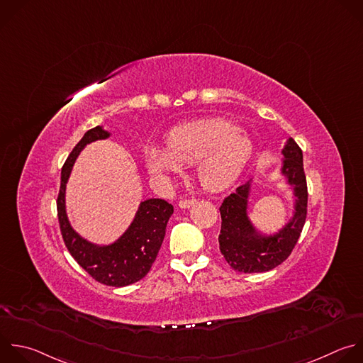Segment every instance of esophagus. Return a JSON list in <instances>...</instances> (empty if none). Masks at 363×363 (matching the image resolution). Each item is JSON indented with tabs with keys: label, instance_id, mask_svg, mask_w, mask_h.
I'll return each mask as SVG.
<instances>
[{
	"label": "esophagus",
	"instance_id": "1",
	"mask_svg": "<svg viewBox=\"0 0 363 363\" xmlns=\"http://www.w3.org/2000/svg\"><path fill=\"white\" fill-rule=\"evenodd\" d=\"M195 202H196L195 199H182V201H179L178 206H179L181 209H188V208H191Z\"/></svg>",
	"mask_w": 363,
	"mask_h": 363
}]
</instances>
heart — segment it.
Returning a JSON list of instances; mask_svg holds the SVG:
<instances>
[{
    "instance_id": "obj_1",
    "label": "heart",
    "mask_w": 363,
    "mask_h": 363,
    "mask_svg": "<svg viewBox=\"0 0 363 363\" xmlns=\"http://www.w3.org/2000/svg\"><path fill=\"white\" fill-rule=\"evenodd\" d=\"M254 154L251 138L228 119L212 118L181 125L171 131L167 148L148 145L144 162L150 177L168 182L184 167L196 165L201 185L211 192H220L236 182Z\"/></svg>"
}]
</instances>
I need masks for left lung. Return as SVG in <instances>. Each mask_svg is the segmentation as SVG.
I'll return each instance as SVG.
<instances>
[{
    "label": "left lung",
    "instance_id": "left-lung-1",
    "mask_svg": "<svg viewBox=\"0 0 363 363\" xmlns=\"http://www.w3.org/2000/svg\"><path fill=\"white\" fill-rule=\"evenodd\" d=\"M279 175L294 195L292 216L277 230H262L250 215L255 178L226 196L219 208L222 225L219 251L238 272H267L282 264L296 245L306 219L308 189L303 155L298 144L288 138L282 150Z\"/></svg>",
    "mask_w": 363,
    "mask_h": 363
}]
</instances>
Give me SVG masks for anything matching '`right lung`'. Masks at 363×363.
Wrapping results in <instances>:
<instances>
[{
  "label": "right lung",
  "instance_id": "1",
  "mask_svg": "<svg viewBox=\"0 0 363 363\" xmlns=\"http://www.w3.org/2000/svg\"><path fill=\"white\" fill-rule=\"evenodd\" d=\"M111 135L102 125H98L86 131L75 145L61 171L57 209L64 242L72 258L95 281L119 288L138 282L150 272L162 245L174 208L160 198L141 201L128 228L108 244L91 242L72 228L67 215L65 194L74 164L88 144L106 140Z\"/></svg>",
  "mask_w": 363,
  "mask_h": 363
}]
</instances>
